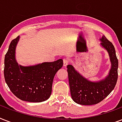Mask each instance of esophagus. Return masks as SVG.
<instances>
[{"label": "esophagus", "instance_id": "esophagus-1", "mask_svg": "<svg viewBox=\"0 0 122 122\" xmlns=\"http://www.w3.org/2000/svg\"><path fill=\"white\" fill-rule=\"evenodd\" d=\"M68 65V61L66 59H63V66H66Z\"/></svg>", "mask_w": 122, "mask_h": 122}]
</instances>
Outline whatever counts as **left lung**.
Here are the masks:
<instances>
[{
	"label": "left lung",
	"mask_w": 122,
	"mask_h": 122,
	"mask_svg": "<svg viewBox=\"0 0 122 122\" xmlns=\"http://www.w3.org/2000/svg\"><path fill=\"white\" fill-rule=\"evenodd\" d=\"M99 41L101 42L100 46L108 52L111 62V68L105 78L98 81H91L81 75L72 65L67 66L71 96L77 104H97L110 94L117 83L118 61L115 47L104 35Z\"/></svg>",
	"instance_id": "8db88e82"
}]
</instances>
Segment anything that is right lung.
<instances>
[{
  "label": "right lung",
  "instance_id": "right-lung-1",
  "mask_svg": "<svg viewBox=\"0 0 122 122\" xmlns=\"http://www.w3.org/2000/svg\"><path fill=\"white\" fill-rule=\"evenodd\" d=\"M20 36L12 40L5 56L4 78L10 91L18 98L31 102L47 100L52 92L56 73L63 66V60L44 62L24 66L16 59V48Z\"/></svg>",
  "mask_w": 122,
  "mask_h": 122
}]
</instances>
